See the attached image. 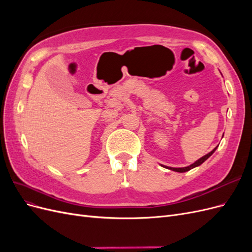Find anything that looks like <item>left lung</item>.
I'll return each mask as SVG.
<instances>
[{
	"label": "left lung",
	"instance_id": "obj_1",
	"mask_svg": "<svg viewBox=\"0 0 252 252\" xmlns=\"http://www.w3.org/2000/svg\"><path fill=\"white\" fill-rule=\"evenodd\" d=\"M216 149H217V147L213 149L212 151H210L209 154H207L206 156H204V157H202L201 158H199L197 159V161H195L193 164H191V165H189V166H187V167H182V168H173V167H168V166H164V165H162L163 167H165V168H167V169H170V170H173V171H177V172H185V171H189L190 169H192V168H194V167H197V166H200L201 164H203L206 159H207L213 152L216 151Z\"/></svg>",
	"mask_w": 252,
	"mask_h": 252
}]
</instances>
